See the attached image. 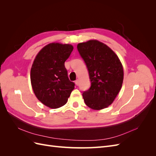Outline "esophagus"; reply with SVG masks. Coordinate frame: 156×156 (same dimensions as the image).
<instances>
[{
	"mask_svg": "<svg viewBox=\"0 0 156 156\" xmlns=\"http://www.w3.org/2000/svg\"><path fill=\"white\" fill-rule=\"evenodd\" d=\"M75 84H76L77 86H78L79 85V79H77V80H75Z\"/></svg>",
	"mask_w": 156,
	"mask_h": 156,
	"instance_id": "34e87169",
	"label": "esophagus"
}]
</instances>
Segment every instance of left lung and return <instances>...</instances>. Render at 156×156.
<instances>
[{
	"instance_id": "8db88e82",
	"label": "left lung",
	"mask_w": 156,
	"mask_h": 156,
	"mask_svg": "<svg viewBox=\"0 0 156 156\" xmlns=\"http://www.w3.org/2000/svg\"><path fill=\"white\" fill-rule=\"evenodd\" d=\"M85 62L91 86L83 93L85 104L94 110L109 106L122 88L124 70L118 56L110 48L98 40L77 45Z\"/></svg>"
}]
</instances>
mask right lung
Wrapping results in <instances>:
<instances>
[{"mask_svg": "<svg viewBox=\"0 0 156 156\" xmlns=\"http://www.w3.org/2000/svg\"><path fill=\"white\" fill-rule=\"evenodd\" d=\"M73 49L70 44L51 43L42 48L34 60L30 70L32 87L36 98L47 107L64 105L75 88L64 66Z\"/></svg>", "mask_w": 156, "mask_h": 156, "instance_id": "1", "label": "right lung"}]
</instances>
